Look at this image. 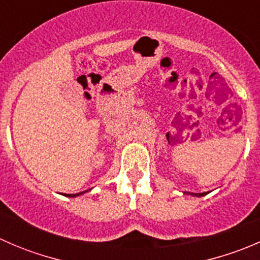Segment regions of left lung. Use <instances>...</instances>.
Returning <instances> with one entry per match:
<instances>
[{"instance_id": "8db88e82", "label": "left lung", "mask_w": 260, "mask_h": 260, "mask_svg": "<svg viewBox=\"0 0 260 260\" xmlns=\"http://www.w3.org/2000/svg\"><path fill=\"white\" fill-rule=\"evenodd\" d=\"M192 195H195V196H204V195H206V192H203V193H192Z\"/></svg>"}]
</instances>
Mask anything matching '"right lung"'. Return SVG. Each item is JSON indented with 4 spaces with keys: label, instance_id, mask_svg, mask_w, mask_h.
Returning a JSON list of instances; mask_svg holds the SVG:
<instances>
[{
    "label": "right lung",
    "instance_id": "right-lung-1",
    "mask_svg": "<svg viewBox=\"0 0 260 260\" xmlns=\"http://www.w3.org/2000/svg\"><path fill=\"white\" fill-rule=\"evenodd\" d=\"M80 193H83V192H78V193H68V195H65V196H69V198H74V196L80 195Z\"/></svg>",
    "mask_w": 260,
    "mask_h": 260
}]
</instances>
